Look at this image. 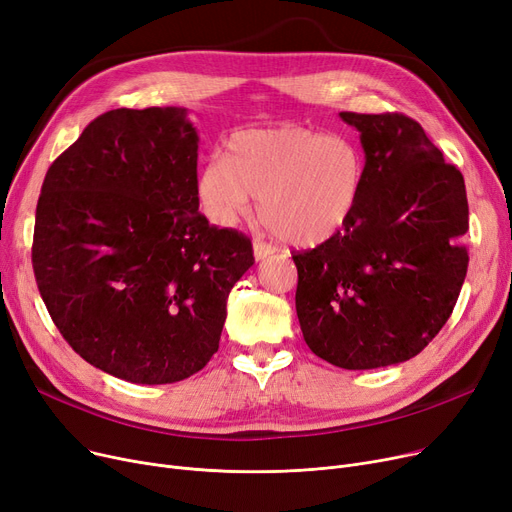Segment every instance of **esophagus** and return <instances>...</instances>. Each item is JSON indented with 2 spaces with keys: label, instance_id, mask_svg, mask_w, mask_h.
Here are the masks:
<instances>
[{
  "label": "esophagus",
  "instance_id": "obj_1",
  "mask_svg": "<svg viewBox=\"0 0 512 512\" xmlns=\"http://www.w3.org/2000/svg\"><path fill=\"white\" fill-rule=\"evenodd\" d=\"M252 250H254V258H256L258 262H260V260H264L266 256L275 254V248L266 246V243H262V241H254V243H252Z\"/></svg>",
  "mask_w": 512,
  "mask_h": 512
}]
</instances>
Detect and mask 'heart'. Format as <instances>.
Listing matches in <instances>:
<instances>
[{
	"label": "heart",
	"instance_id": "heart-1",
	"mask_svg": "<svg viewBox=\"0 0 512 512\" xmlns=\"http://www.w3.org/2000/svg\"><path fill=\"white\" fill-rule=\"evenodd\" d=\"M362 187L358 143L300 125L237 131L227 141V158H208L198 175V196L212 223H237L260 198L262 221L300 248L342 233L358 210Z\"/></svg>",
	"mask_w": 512,
	"mask_h": 512
}]
</instances>
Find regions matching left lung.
<instances>
[{"label": "left lung", "instance_id": "1", "mask_svg": "<svg viewBox=\"0 0 512 512\" xmlns=\"http://www.w3.org/2000/svg\"><path fill=\"white\" fill-rule=\"evenodd\" d=\"M360 133L364 187L352 221L294 256L308 348L339 369L417 356L450 319L469 256L460 170L404 114L339 112Z\"/></svg>", "mask_w": 512, "mask_h": 512}]
</instances>
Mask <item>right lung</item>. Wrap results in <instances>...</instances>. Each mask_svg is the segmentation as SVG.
<instances>
[{
	"mask_svg": "<svg viewBox=\"0 0 512 512\" xmlns=\"http://www.w3.org/2000/svg\"><path fill=\"white\" fill-rule=\"evenodd\" d=\"M198 129L187 108L97 116L54 160L33 269L62 337L93 367L177 383L218 350L252 243L198 212Z\"/></svg>",
	"mask_w": 512,
	"mask_h": 512,
	"instance_id": "add662e5",
	"label": "right lung"
}]
</instances>
